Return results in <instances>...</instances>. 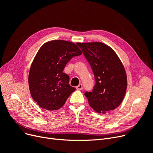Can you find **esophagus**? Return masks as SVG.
<instances>
[{
  "instance_id": "esophagus-1",
  "label": "esophagus",
  "mask_w": 153,
  "mask_h": 153,
  "mask_svg": "<svg viewBox=\"0 0 153 153\" xmlns=\"http://www.w3.org/2000/svg\"><path fill=\"white\" fill-rule=\"evenodd\" d=\"M76 89L77 90H81L82 89V84H79V85L76 87Z\"/></svg>"
}]
</instances>
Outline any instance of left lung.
<instances>
[{"label":"left lung","mask_w":153,"mask_h":153,"mask_svg":"<svg viewBox=\"0 0 153 153\" xmlns=\"http://www.w3.org/2000/svg\"><path fill=\"white\" fill-rule=\"evenodd\" d=\"M94 74L95 85L85 92L91 108L100 114L115 110L126 93V72L119 58L110 47L101 42L77 43Z\"/></svg>","instance_id":"obj_1"}]
</instances>
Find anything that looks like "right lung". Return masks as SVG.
Wrapping results in <instances>:
<instances>
[{
  "mask_svg": "<svg viewBox=\"0 0 153 153\" xmlns=\"http://www.w3.org/2000/svg\"><path fill=\"white\" fill-rule=\"evenodd\" d=\"M81 54L76 45L64 40L48 42L39 48L31 64L28 82L33 99L42 108L60 109L75 91L63 71L72 57Z\"/></svg>",
  "mask_w": 153,
  "mask_h": 153,
  "instance_id": "add662e5",
  "label": "right lung"
}]
</instances>
